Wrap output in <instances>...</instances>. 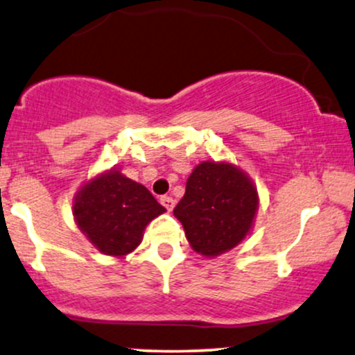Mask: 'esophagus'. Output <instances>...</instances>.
<instances>
[{
	"label": "esophagus",
	"instance_id": "1",
	"mask_svg": "<svg viewBox=\"0 0 355 355\" xmlns=\"http://www.w3.org/2000/svg\"><path fill=\"white\" fill-rule=\"evenodd\" d=\"M161 205L164 208L167 209V211H171V209L174 208V198H171V196H162L161 198Z\"/></svg>",
	"mask_w": 355,
	"mask_h": 355
}]
</instances>
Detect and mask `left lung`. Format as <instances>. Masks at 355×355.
Here are the masks:
<instances>
[{
	"label": "left lung",
	"instance_id": "left-lung-1",
	"mask_svg": "<svg viewBox=\"0 0 355 355\" xmlns=\"http://www.w3.org/2000/svg\"><path fill=\"white\" fill-rule=\"evenodd\" d=\"M257 191L242 171L225 162L196 166L174 208L198 254L213 257L245 239L257 211Z\"/></svg>",
	"mask_w": 355,
	"mask_h": 355
}]
</instances>
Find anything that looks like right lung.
Returning <instances> with one entry per match:
<instances>
[{
  "instance_id": "right-lung-1",
  "label": "right lung",
  "mask_w": 355,
  "mask_h": 355,
  "mask_svg": "<svg viewBox=\"0 0 355 355\" xmlns=\"http://www.w3.org/2000/svg\"><path fill=\"white\" fill-rule=\"evenodd\" d=\"M76 222L98 250L106 255L132 252L147 223L166 211L146 186L110 171L87 182L72 207Z\"/></svg>"
}]
</instances>
